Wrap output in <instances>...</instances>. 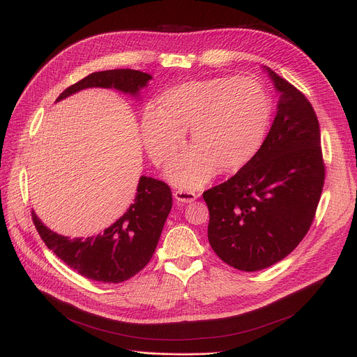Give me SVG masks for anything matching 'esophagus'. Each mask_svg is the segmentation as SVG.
<instances>
[{"label":"esophagus","instance_id":"obj_1","mask_svg":"<svg viewBox=\"0 0 357 357\" xmlns=\"http://www.w3.org/2000/svg\"><path fill=\"white\" fill-rule=\"evenodd\" d=\"M174 197H175V199H176V201H179V202H185V204H188V202H192V201H195L198 195H197L195 192H192V191L178 190V191H175V192H174Z\"/></svg>","mask_w":357,"mask_h":357}]
</instances>
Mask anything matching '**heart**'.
I'll use <instances>...</instances> for the list:
<instances>
[{
    "label": "heart",
    "mask_w": 357,
    "mask_h": 357,
    "mask_svg": "<svg viewBox=\"0 0 357 357\" xmlns=\"http://www.w3.org/2000/svg\"><path fill=\"white\" fill-rule=\"evenodd\" d=\"M268 89L249 77L190 81L167 89L159 107H147L142 136L156 165L171 158L190 127L194 146L166 169L174 183L198 188L214 174L245 165L257 152L271 119Z\"/></svg>",
    "instance_id": "heart-1"
}]
</instances>
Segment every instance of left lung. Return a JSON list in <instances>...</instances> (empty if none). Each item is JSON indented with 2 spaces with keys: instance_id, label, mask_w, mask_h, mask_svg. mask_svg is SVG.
<instances>
[{
  "instance_id": "left-lung-1",
  "label": "left lung",
  "mask_w": 357,
  "mask_h": 357,
  "mask_svg": "<svg viewBox=\"0 0 357 357\" xmlns=\"http://www.w3.org/2000/svg\"><path fill=\"white\" fill-rule=\"evenodd\" d=\"M265 69L280 93L265 142L234 176L202 194L213 250L243 272L269 268L301 243L326 176L320 124L311 102Z\"/></svg>"
}]
</instances>
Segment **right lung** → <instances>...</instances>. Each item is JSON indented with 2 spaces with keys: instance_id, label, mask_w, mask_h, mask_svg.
<instances>
[{
  "instance_id": "obj_1",
  "label": "right lung",
  "mask_w": 357,
  "mask_h": 357,
  "mask_svg": "<svg viewBox=\"0 0 357 357\" xmlns=\"http://www.w3.org/2000/svg\"><path fill=\"white\" fill-rule=\"evenodd\" d=\"M150 79L149 73L135 69L93 72L66 88L56 101L85 88H116L137 97ZM171 208V188L162 181L140 176L135 202L101 234L70 240L49 230L34 211L31 218L45 245L69 268L97 282L120 284L139 273L152 259Z\"/></svg>"
}]
</instances>
